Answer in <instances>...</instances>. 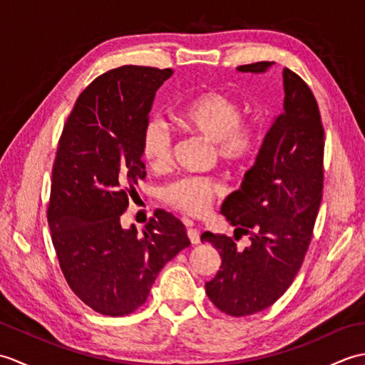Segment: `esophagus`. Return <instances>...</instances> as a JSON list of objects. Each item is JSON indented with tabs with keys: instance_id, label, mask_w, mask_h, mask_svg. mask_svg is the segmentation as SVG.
Instances as JSON below:
<instances>
[{
	"instance_id": "obj_1",
	"label": "esophagus",
	"mask_w": 365,
	"mask_h": 365,
	"mask_svg": "<svg viewBox=\"0 0 365 365\" xmlns=\"http://www.w3.org/2000/svg\"><path fill=\"white\" fill-rule=\"evenodd\" d=\"M182 221H183L185 226L188 227L187 234H188L191 245H199L200 243V235H199V232L196 229H192V221H190V220H182Z\"/></svg>"
}]
</instances>
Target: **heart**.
<instances>
[{
    "label": "heart",
    "mask_w": 365,
    "mask_h": 365,
    "mask_svg": "<svg viewBox=\"0 0 365 365\" xmlns=\"http://www.w3.org/2000/svg\"><path fill=\"white\" fill-rule=\"evenodd\" d=\"M177 122L185 131L213 143L215 157L229 168H243L257 155L263 128L255 119L243 118V106L237 98L221 91H207L191 98L177 111ZM139 150L145 165L153 170L169 166L174 138L165 120L147 119ZM224 195V185L216 177L185 175L163 185L161 202L174 212L188 216L204 215Z\"/></svg>",
    "instance_id": "1"
}]
</instances>
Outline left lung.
I'll use <instances>...</instances> for the list:
<instances>
[{
    "label": "left lung",
    "mask_w": 365,
    "mask_h": 365,
    "mask_svg": "<svg viewBox=\"0 0 365 365\" xmlns=\"http://www.w3.org/2000/svg\"><path fill=\"white\" fill-rule=\"evenodd\" d=\"M269 61L240 66L265 72ZM284 111L263 139L242 190L226 199L221 213L235 226V237L204 232L221 255V268L205 284L208 299L230 317H245L282 297L304 262L323 196L324 128L307 83L284 68ZM243 235L250 245L236 242Z\"/></svg>",
    "instance_id": "obj_1"
}]
</instances>
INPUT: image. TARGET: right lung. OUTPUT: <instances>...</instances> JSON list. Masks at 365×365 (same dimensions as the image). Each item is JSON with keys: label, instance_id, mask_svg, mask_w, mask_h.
Masks as SVG:
<instances>
[{"label": "right lung", "instance_id": "obj_1", "mask_svg": "<svg viewBox=\"0 0 365 365\" xmlns=\"http://www.w3.org/2000/svg\"><path fill=\"white\" fill-rule=\"evenodd\" d=\"M173 68L122 66L84 89L61 133L46 220L61 271L84 304L108 317L141 307L160 269L190 246L185 226L158 212L138 235L120 227L145 177L139 139L155 92Z\"/></svg>", "mask_w": 365, "mask_h": 365}]
</instances>
